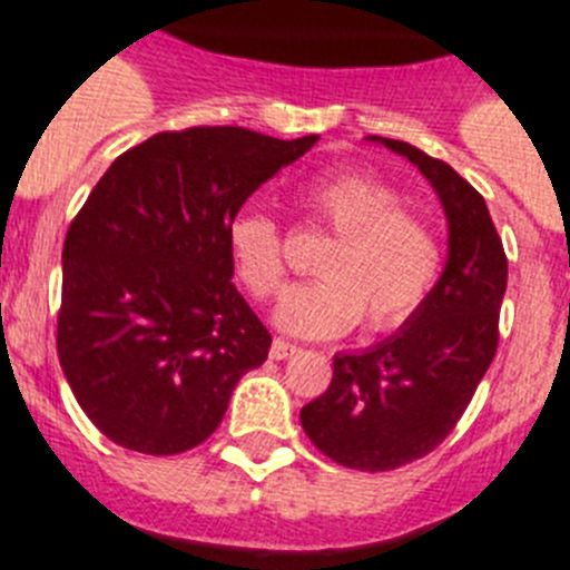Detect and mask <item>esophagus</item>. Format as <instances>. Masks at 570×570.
<instances>
[{"instance_id": "1", "label": "esophagus", "mask_w": 570, "mask_h": 570, "mask_svg": "<svg viewBox=\"0 0 570 570\" xmlns=\"http://www.w3.org/2000/svg\"><path fill=\"white\" fill-rule=\"evenodd\" d=\"M297 352V346H292V343L281 341V337H275L273 346H269V357L273 361H286V357H292Z\"/></svg>"}]
</instances>
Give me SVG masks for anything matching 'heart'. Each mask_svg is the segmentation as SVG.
Instances as JSON below:
<instances>
[{"mask_svg":"<svg viewBox=\"0 0 570 570\" xmlns=\"http://www.w3.org/2000/svg\"><path fill=\"white\" fill-rule=\"evenodd\" d=\"M301 204L332 240L315 273L278 306V323L301 337H335L363 317L368 330H394L406 321L438 278L440 247L432 227L400 207L381 178L341 173L304 187ZM235 273L258 301H273L286 284L284 233L273 215L240 209L227 224Z\"/></svg>","mask_w":570,"mask_h":570,"instance_id":"heart-1","label":"heart"}]
</instances>
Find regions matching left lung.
Instances as JSON below:
<instances>
[{"mask_svg":"<svg viewBox=\"0 0 570 570\" xmlns=\"http://www.w3.org/2000/svg\"><path fill=\"white\" fill-rule=\"evenodd\" d=\"M381 141L432 181L449 222V261L400 332L335 355L330 389L301 409L306 438L335 463L392 471L438 449L494 361L509 258L483 196L440 158Z\"/></svg>","mask_w":570,"mask_h":570,"instance_id":"left-lung-1","label":"left lung"}]
</instances>
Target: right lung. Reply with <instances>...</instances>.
Instances as JSON below:
<instances>
[{"mask_svg":"<svg viewBox=\"0 0 570 570\" xmlns=\"http://www.w3.org/2000/svg\"><path fill=\"white\" fill-rule=\"evenodd\" d=\"M317 136L156 132L121 153L70 222L56 326L61 372L105 438L181 454L218 429L273 335L233 284L227 224Z\"/></svg>","mask_w":570,"mask_h":570,"instance_id":"obj_1","label":"right lung"}]
</instances>
